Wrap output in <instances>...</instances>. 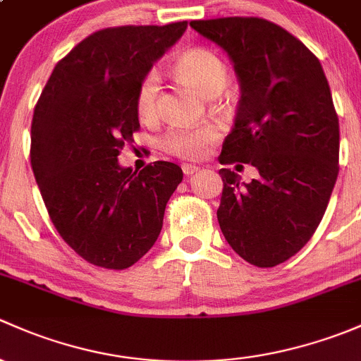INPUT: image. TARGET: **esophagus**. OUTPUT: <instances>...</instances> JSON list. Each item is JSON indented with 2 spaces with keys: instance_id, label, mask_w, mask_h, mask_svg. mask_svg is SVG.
Returning a JSON list of instances; mask_svg holds the SVG:
<instances>
[{
  "instance_id": "1",
  "label": "esophagus",
  "mask_w": 361,
  "mask_h": 361,
  "mask_svg": "<svg viewBox=\"0 0 361 361\" xmlns=\"http://www.w3.org/2000/svg\"><path fill=\"white\" fill-rule=\"evenodd\" d=\"M182 172H184V176H192L195 172H198V166L189 165V163H184V165H182Z\"/></svg>"
}]
</instances>
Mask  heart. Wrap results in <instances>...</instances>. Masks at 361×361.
<instances>
[{
	"mask_svg": "<svg viewBox=\"0 0 361 361\" xmlns=\"http://www.w3.org/2000/svg\"><path fill=\"white\" fill-rule=\"evenodd\" d=\"M173 73L182 83L198 92L202 97L214 99L224 92L229 83V71L217 54L207 48H192L184 51L173 62ZM159 74L149 71L140 80L135 94L137 113L142 120H151L158 113ZM217 128L212 125L195 128H172L163 139V147L170 154L182 159H200L207 153L208 146L217 139Z\"/></svg>",
	"mask_w": 361,
	"mask_h": 361,
	"instance_id": "obj_1",
	"label": "heart"
}]
</instances>
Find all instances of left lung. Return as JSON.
Returning a JSON list of instances; mask_svg holds the SVG:
<instances>
[{"label":"left lung","mask_w":361,"mask_h":361,"mask_svg":"<svg viewBox=\"0 0 361 361\" xmlns=\"http://www.w3.org/2000/svg\"><path fill=\"white\" fill-rule=\"evenodd\" d=\"M233 62L240 102L219 161L250 163L245 184L221 169L219 226L245 261L273 267L317 231L339 173V118L322 64L302 42L257 17L189 22Z\"/></svg>","instance_id":"8db88e82"}]
</instances>
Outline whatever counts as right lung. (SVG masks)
<instances>
[{
  "mask_svg": "<svg viewBox=\"0 0 361 361\" xmlns=\"http://www.w3.org/2000/svg\"><path fill=\"white\" fill-rule=\"evenodd\" d=\"M188 22L94 32L55 66L36 104L31 165L51 222L85 261L125 269L158 240L179 165L139 173L118 154L139 128L135 94L144 74L173 47Z\"/></svg>",
  "mask_w": 361,
  "mask_h": 361,
  "instance_id": "add662e5",
  "label": "right lung"
}]
</instances>
